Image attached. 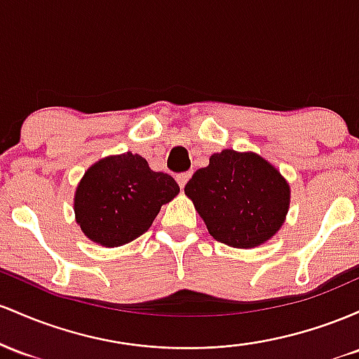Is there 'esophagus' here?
I'll use <instances>...</instances> for the list:
<instances>
[{
  "label": "esophagus",
  "mask_w": 359,
  "mask_h": 359,
  "mask_svg": "<svg viewBox=\"0 0 359 359\" xmlns=\"http://www.w3.org/2000/svg\"><path fill=\"white\" fill-rule=\"evenodd\" d=\"M190 178H191V172L188 171V172H181V175L176 176V181H178V184L181 188H184V184L188 183V180Z\"/></svg>",
  "instance_id": "esophagus-1"
}]
</instances>
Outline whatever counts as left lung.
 <instances>
[{
    "label": "left lung",
    "mask_w": 359,
    "mask_h": 359,
    "mask_svg": "<svg viewBox=\"0 0 359 359\" xmlns=\"http://www.w3.org/2000/svg\"><path fill=\"white\" fill-rule=\"evenodd\" d=\"M184 195L213 239L231 248H257L285 224L290 184L280 169L256 152L224 149L193 175Z\"/></svg>",
    "instance_id": "obj_1"
}]
</instances>
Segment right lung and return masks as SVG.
I'll return each mask as SVG.
<instances>
[{"label":"right lung","mask_w":359,"mask_h":359,"mask_svg":"<svg viewBox=\"0 0 359 359\" xmlns=\"http://www.w3.org/2000/svg\"><path fill=\"white\" fill-rule=\"evenodd\" d=\"M178 193L172 176L152 171L142 156H107L76 187V222L93 243L118 248L147 232L161 207Z\"/></svg>","instance_id":"right-lung-1"}]
</instances>
